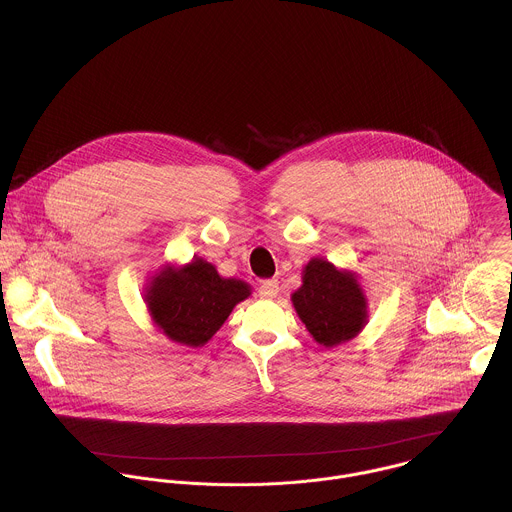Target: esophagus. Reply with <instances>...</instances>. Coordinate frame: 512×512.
I'll list each match as a JSON object with an SVG mask.
<instances>
[{"label":"esophagus","mask_w":512,"mask_h":512,"mask_svg":"<svg viewBox=\"0 0 512 512\" xmlns=\"http://www.w3.org/2000/svg\"><path fill=\"white\" fill-rule=\"evenodd\" d=\"M278 282L276 280H264L258 288V295L264 297V299H274L278 295Z\"/></svg>","instance_id":"esophagus-1"}]
</instances>
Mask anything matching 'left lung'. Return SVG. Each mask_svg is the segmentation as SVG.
<instances>
[{
    "instance_id": "obj_1",
    "label": "left lung",
    "mask_w": 512,
    "mask_h": 512,
    "mask_svg": "<svg viewBox=\"0 0 512 512\" xmlns=\"http://www.w3.org/2000/svg\"><path fill=\"white\" fill-rule=\"evenodd\" d=\"M293 307L313 339L335 347L353 339L366 321V299L355 276L313 258L303 270V286L292 295Z\"/></svg>"
}]
</instances>
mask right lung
Wrapping results in <instances>:
<instances>
[{"label": "right lung", "instance_id": "right-lung-1", "mask_svg": "<svg viewBox=\"0 0 512 512\" xmlns=\"http://www.w3.org/2000/svg\"><path fill=\"white\" fill-rule=\"evenodd\" d=\"M248 295L244 282L220 278L213 264L197 258L181 270H163L146 299L153 321L169 339L201 347Z\"/></svg>", "mask_w": 512, "mask_h": 512}]
</instances>
